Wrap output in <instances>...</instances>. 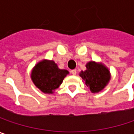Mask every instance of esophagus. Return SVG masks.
<instances>
[{
	"label": "esophagus",
	"mask_w": 134,
	"mask_h": 134,
	"mask_svg": "<svg viewBox=\"0 0 134 134\" xmlns=\"http://www.w3.org/2000/svg\"><path fill=\"white\" fill-rule=\"evenodd\" d=\"M70 72H71V74H72L73 75L76 74V70H71Z\"/></svg>",
	"instance_id": "esophagus-1"
}]
</instances>
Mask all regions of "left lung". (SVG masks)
<instances>
[{"label": "left lung", "instance_id": "obj_1", "mask_svg": "<svg viewBox=\"0 0 134 134\" xmlns=\"http://www.w3.org/2000/svg\"><path fill=\"white\" fill-rule=\"evenodd\" d=\"M86 67V70L80 73L85 84L93 93L102 90L111 79L109 70L104 64L95 61L88 62Z\"/></svg>", "mask_w": 134, "mask_h": 134}]
</instances>
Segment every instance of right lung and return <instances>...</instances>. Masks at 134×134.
<instances>
[{
  "instance_id": "add662e5",
  "label": "right lung",
  "mask_w": 134,
  "mask_h": 134,
  "mask_svg": "<svg viewBox=\"0 0 134 134\" xmlns=\"http://www.w3.org/2000/svg\"><path fill=\"white\" fill-rule=\"evenodd\" d=\"M69 74L67 70L59 69L54 60H42L33 67L31 79L37 88L45 94H52Z\"/></svg>"
}]
</instances>
